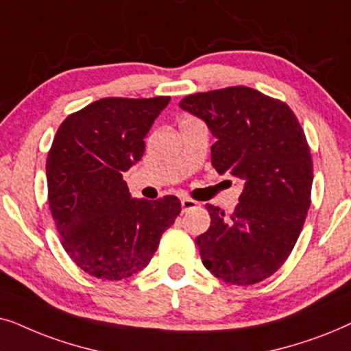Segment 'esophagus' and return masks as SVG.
I'll list each match as a JSON object with an SVG mask.
<instances>
[{
	"label": "esophagus",
	"mask_w": 351,
	"mask_h": 351,
	"mask_svg": "<svg viewBox=\"0 0 351 351\" xmlns=\"http://www.w3.org/2000/svg\"><path fill=\"white\" fill-rule=\"evenodd\" d=\"M197 207H199V202H195V200L189 197L181 199V208H183V212H189V210H194Z\"/></svg>",
	"instance_id": "1"
}]
</instances>
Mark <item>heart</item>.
Here are the masks:
<instances>
[{
	"label": "heart",
	"mask_w": 351,
	"mask_h": 351,
	"mask_svg": "<svg viewBox=\"0 0 351 351\" xmlns=\"http://www.w3.org/2000/svg\"><path fill=\"white\" fill-rule=\"evenodd\" d=\"M184 120H188V119H184Z\"/></svg>",
	"instance_id": "obj_1"
}]
</instances>
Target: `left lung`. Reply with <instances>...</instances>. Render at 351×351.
<instances>
[{"instance_id":"8db88e82","label":"left lung","mask_w":351,"mask_h":351,"mask_svg":"<svg viewBox=\"0 0 351 351\" xmlns=\"http://www.w3.org/2000/svg\"><path fill=\"white\" fill-rule=\"evenodd\" d=\"M180 107L217 138L215 170L244 183L231 217L207 204L212 221L195 241L202 263L228 284L263 281L291 255L311 204L313 160L298 119L286 102L247 86L189 95Z\"/></svg>"}]
</instances>
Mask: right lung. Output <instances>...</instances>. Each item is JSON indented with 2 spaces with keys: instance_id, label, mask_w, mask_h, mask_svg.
<instances>
[{
  "instance_id": "obj_1",
  "label": "right lung",
  "mask_w": 351,
  "mask_h": 351,
  "mask_svg": "<svg viewBox=\"0 0 351 351\" xmlns=\"http://www.w3.org/2000/svg\"><path fill=\"white\" fill-rule=\"evenodd\" d=\"M168 102L104 97L70 114L56 133L46 158L49 210L65 252L91 276L120 281L146 268L181 212L175 195L132 199L123 181Z\"/></svg>"
}]
</instances>
